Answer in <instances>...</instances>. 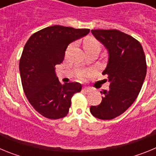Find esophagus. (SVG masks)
<instances>
[{
	"label": "esophagus",
	"mask_w": 156,
	"mask_h": 156,
	"mask_svg": "<svg viewBox=\"0 0 156 156\" xmlns=\"http://www.w3.org/2000/svg\"><path fill=\"white\" fill-rule=\"evenodd\" d=\"M83 91H85V92H87V93H89V92L91 91V89L89 87H85L83 88Z\"/></svg>",
	"instance_id": "obj_1"
}]
</instances>
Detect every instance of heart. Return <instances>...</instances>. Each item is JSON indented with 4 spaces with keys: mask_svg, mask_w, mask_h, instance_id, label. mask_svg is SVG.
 <instances>
[{
    "mask_svg": "<svg viewBox=\"0 0 156 156\" xmlns=\"http://www.w3.org/2000/svg\"><path fill=\"white\" fill-rule=\"evenodd\" d=\"M100 43L97 41V40H95L94 38L93 37H87L86 39L83 41V48H84L85 51H87V50H90V49H94V48H98L100 49ZM72 45H70L68 48V51L69 50L70 48H71ZM86 76L85 73H81L80 75V76L81 78L83 77H84Z\"/></svg>",
    "mask_w": 156,
    "mask_h": 156,
    "instance_id": "obj_1",
    "label": "heart"
}]
</instances>
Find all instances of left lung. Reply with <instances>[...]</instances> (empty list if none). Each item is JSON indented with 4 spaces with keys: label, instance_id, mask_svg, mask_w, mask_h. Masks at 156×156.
I'll return each mask as SVG.
<instances>
[{
    "label": "left lung",
    "instance_id": "obj_1",
    "mask_svg": "<svg viewBox=\"0 0 156 156\" xmlns=\"http://www.w3.org/2000/svg\"><path fill=\"white\" fill-rule=\"evenodd\" d=\"M94 37L108 51L103 75L109 88L102 90L99 105L90 111L100 119H112L122 114L137 98L145 79L147 66L143 48L131 36L117 30H92Z\"/></svg>",
    "mask_w": 156,
    "mask_h": 156
}]
</instances>
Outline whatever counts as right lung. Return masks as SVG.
I'll return each mask as SVG.
<instances>
[{"label":"right lung","instance_id":"add662e5","mask_svg":"<svg viewBox=\"0 0 156 156\" xmlns=\"http://www.w3.org/2000/svg\"><path fill=\"white\" fill-rule=\"evenodd\" d=\"M89 32L88 29L56 25L34 34L25 45L19 62L23 90L31 105L43 116L51 119L66 116L73 95L82 89L79 83L62 84L55 66L63 62L68 45Z\"/></svg>","mask_w":156,"mask_h":156}]
</instances>
